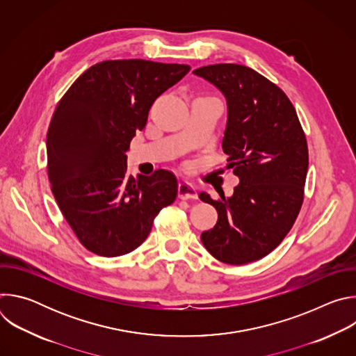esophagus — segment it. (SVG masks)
I'll use <instances>...</instances> for the list:
<instances>
[{
	"label": "esophagus",
	"mask_w": 356,
	"mask_h": 356,
	"mask_svg": "<svg viewBox=\"0 0 356 356\" xmlns=\"http://www.w3.org/2000/svg\"><path fill=\"white\" fill-rule=\"evenodd\" d=\"M177 191H179V198L181 200H195L198 197L197 188L188 181H180Z\"/></svg>",
	"instance_id": "34e87169"
}]
</instances>
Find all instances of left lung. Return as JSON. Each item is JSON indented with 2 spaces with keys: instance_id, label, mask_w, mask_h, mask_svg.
Returning <instances> with one entry per match:
<instances>
[{
  "instance_id": "obj_1",
  "label": "left lung",
  "mask_w": 356,
  "mask_h": 356,
  "mask_svg": "<svg viewBox=\"0 0 356 356\" xmlns=\"http://www.w3.org/2000/svg\"><path fill=\"white\" fill-rule=\"evenodd\" d=\"M193 73L227 98L222 149L227 169L239 177L231 197L200 193L218 213L201 242L228 265L259 261L279 246L300 213L309 169L306 135L283 90L253 69L220 63Z\"/></svg>"
}]
</instances>
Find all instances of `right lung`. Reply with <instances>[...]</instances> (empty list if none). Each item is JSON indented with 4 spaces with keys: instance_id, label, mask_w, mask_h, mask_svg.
Instances as JSON below:
<instances>
[{
    "instance_id": "right-lung-1",
    "label": "right lung",
    "mask_w": 356,
    "mask_h": 356,
    "mask_svg": "<svg viewBox=\"0 0 356 356\" xmlns=\"http://www.w3.org/2000/svg\"><path fill=\"white\" fill-rule=\"evenodd\" d=\"M188 70L142 59L99 62L59 101L46 136L47 176L65 220L95 255L114 258L136 249L159 211L176 200L172 172L128 176L125 152L154 101Z\"/></svg>"
}]
</instances>
